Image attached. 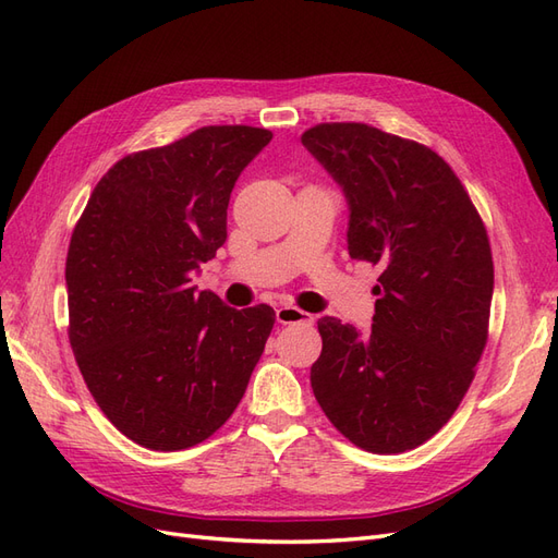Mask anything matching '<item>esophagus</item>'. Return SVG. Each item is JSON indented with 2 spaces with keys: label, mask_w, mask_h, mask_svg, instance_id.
I'll return each instance as SVG.
<instances>
[{
  "label": "esophagus",
  "mask_w": 558,
  "mask_h": 558,
  "mask_svg": "<svg viewBox=\"0 0 558 558\" xmlns=\"http://www.w3.org/2000/svg\"><path fill=\"white\" fill-rule=\"evenodd\" d=\"M277 320L283 326H293V324H307L310 326V324H314V316L298 310V307H279L277 310Z\"/></svg>",
  "instance_id": "34e87169"
}]
</instances>
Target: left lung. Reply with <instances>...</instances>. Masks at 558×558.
<instances>
[{
  "mask_svg": "<svg viewBox=\"0 0 558 558\" xmlns=\"http://www.w3.org/2000/svg\"><path fill=\"white\" fill-rule=\"evenodd\" d=\"M302 146L349 205V256L381 267L367 330L318 318L312 365L320 410L353 445H424L475 377L494 298L482 218L435 150L363 123H324Z\"/></svg>",
  "mask_w": 558,
  "mask_h": 558,
  "instance_id": "left-lung-1",
  "label": "left lung"
}]
</instances>
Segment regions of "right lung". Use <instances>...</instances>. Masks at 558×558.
I'll return each mask as SVG.
<instances>
[{
  "label": "right lung",
  "instance_id": "right-lung-1",
  "mask_svg": "<svg viewBox=\"0 0 558 558\" xmlns=\"http://www.w3.org/2000/svg\"><path fill=\"white\" fill-rule=\"evenodd\" d=\"M272 140L209 125L118 160L66 253L70 342L99 410L132 442L189 449L238 408L275 310L228 307L193 277L228 238V202Z\"/></svg>",
  "mask_w": 558,
  "mask_h": 558
}]
</instances>
